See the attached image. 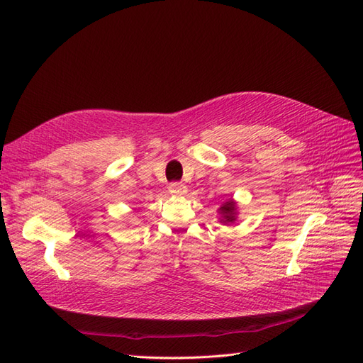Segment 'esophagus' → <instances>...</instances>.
<instances>
[{
  "instance_id": "esophagus-1",
  "label": "esophagus",
  "mask_w": 363,
  "mask_h": 363,
  "mask_svg": "<svg viewBox=\"0 0 363 363\" xmlns=\"http://www.w3.org/2000/svg\"><path fill=\"white\" fill-rule=\"evenodd\" d=\"M168 189H169V194L174 196H182L188 192V188H186V186L182 183H171Z\"/></svg>"
}]
</instances>
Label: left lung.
Instances as JSON below:
<instances>
[{
  "label": "left lung",
  "instance_id": "8db88e82",
  "mask_svg": "<svg viewBox=\"0 0 363 363\" xmlns=\"http://www.w3.org/2000/svg\"><path fill=\"white\" fill-rule=\"evenodd\" d=\"M219 223L224 225H232L238 219V203L233 199H228L218 208Z\"/></svg>",
  "mask_w": 363,
  "mask_h": 363
}]
</instances>
